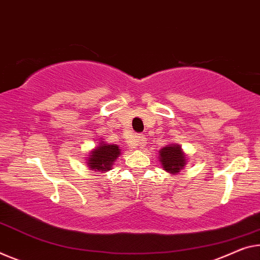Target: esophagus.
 Instances as JSON below:
<instances>
[{
	"label": "esophagus",
	"mask_w": 260,
	"mask_h": 260,
	"mask_svg": "<svg viewBox=\"0 0 260 260\" xmlns=\"http://www.w3.org/2000/svg\"><path fill=\"white\" fill-rule=\"evenodd\" d=\"M130 143L134 147H143V146H145L146 137L144 135H138V136H136V137Z\"/></svg>",
	"instance_id": "obj_1"
}]
</instances>
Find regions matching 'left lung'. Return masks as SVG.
Masks as SVG:
<instances>
[{"mask_svg":"<svg viewBox=\"0 0 260 260\" xmlns=\"http://www.w3.org/2000/svg\"><path fill=\"white\" fill-rule=\"evenodd\" d=\"M164 170L172 174L178 173L186 164V157L179 145H167L159 151Z\"/></svg>","mask_w":260,"mask_h":260,"instance_id":"1","label":"left lung"}]
</instances>
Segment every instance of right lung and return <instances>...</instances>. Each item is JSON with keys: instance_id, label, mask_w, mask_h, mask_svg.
Masks as SVG:
<instances>
[{"instance_id": "obj_1", "label": "right lung", "mask_w": 260, "mask_h": 260, "mask_svg": "<svg viewBox=\"0 0 260 260\" xmlns=\"http://www.w3.org/2000/svg\"><path fill=\"white\" fill-rule=\"evenodd\" d=\"M119 154V149L117 145H111V144H100L94 151H91L88 159L89 169L93 171L107 172L110 170L113 162L116 160L117 155Z\"/></svg>"}]
</instances>
